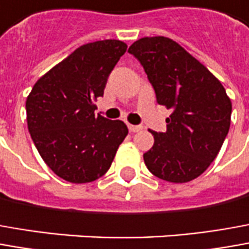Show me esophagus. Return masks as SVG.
Masks as SVG:
<instances>
[{"instance_id":"obj_1","label":"esophagus","mask_w":249,"mask_h":249,"mask_svg":"<svg viewBox=\"0 0 249 249\" xmlns=\"http://www.w3.org/2000/svg\"><path fill=\"white\" fill-rule=\"evenodd\" d=\"M128 130L131 131V133H138V131H141L142 126H134V124H128Z\"/></svg>"}]
</instances>
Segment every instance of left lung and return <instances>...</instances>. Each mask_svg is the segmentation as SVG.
Masks as SVG:
<instances>
[{"label":"left lung","instance_id":"8db88e82","mask_svg":"<svg viewBox=\"0 0 249 249\" xmlns=\"http://www.w3.org/2000/svg\"><path fill=\"white\" fill-rule=\"evenodd\" d=\"M128 53L142 65L157 103L172 111L165 133L150 131L154 143L143 154L147 169L171 183L196 179L217 157L231 127L225 88L169 37H142Z\"/></svg>","mask_w":249,"mask_h":249}]
</instances>
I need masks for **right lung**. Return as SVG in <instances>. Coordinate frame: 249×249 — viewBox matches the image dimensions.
<instances>
[{"label":"right lung","instance_id":"1","mask_svg":"<svg viewBox=\"0 0 249 249\" xmlns=\"http://www.w3.org/2000/svg\"><path fill=\"white\" fill-rule=\"evenodd\" d=\"M126 49L112 39L84 44L40 77L27 97L31 138L50 169L66 181L102 178L127 135L122 121L96 116L93 104Z\"/></svg>","mask_w":249,"mask_h":249}]
</instances>
